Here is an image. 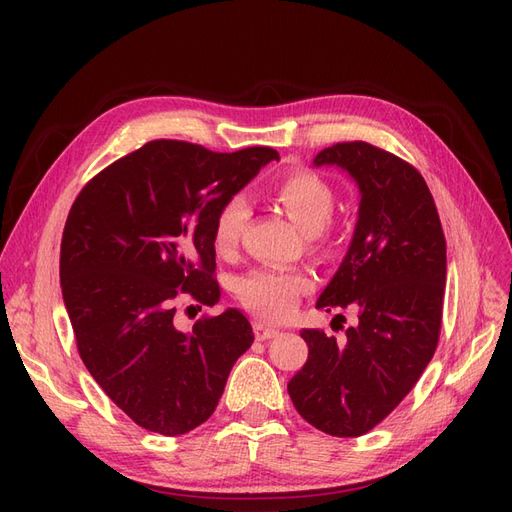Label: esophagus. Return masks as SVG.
<instances>
[{
    "label": "esophagus",
    "instance_id": "obj_1",
    "mask_svg": "<svg viewBox=\"0 0 512 512\" xmlns=\"http://www.w3.org/2000/svg\"><path fill=\"white\" fill-rule=\"evenodd\" d=\"M254 333H256V339L265 342V339H271L277 335V329L269 327V324H265V322H254Z\"/></svg>",
    "mask_w": 512,
    "mask_h": 512
}]
</instances>
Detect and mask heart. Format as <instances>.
Returning <instances> with one entry per match:
<instances>
[{
    "mask_svg": "<svg viewBox=\"0 0 512 512\" xmlns=\"http://www.w3.org/2000/svg\"><path fill=\"white\" fill-rule=\"evenodd\" d=\"M273 198L288 213L307 237L318 239L329 226L335 211V194L329 183L309 170H294L273 185ZM250 220V203L241 194L228 196L213 220V245L220 254H228L239 245L243 230ZM309 288V277L303 273L258 269L243 275L237 290L243 305L260 318L280 322L292 314L303 292Z\"/></svg>",
    "mask_w": 512,
    "mask_h": 512,
    "instance_id": "heart-1",
    "label": "heart"
}]
</instances>
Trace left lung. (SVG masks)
<instances>
[{"label": "left lung", "instance_id": "obj_1", "mask_svg": "<svg viewBox=\"0 0 512 512\" xmlns=\"http://www.w3.org/2000/svg\"><path fill=\"white\" fill-rule=\"evenodd\" d=\"M314 166H337L359 185L348 252L316 307H354L344 342L303 329L309 354L288 382L294 408L337 438L374 429L404 399L438 346L446 241L436 203L414 166L363 141L322 149Z\"/></svg>", "mask_w": 512, "mask_h": 512}]
</instances>
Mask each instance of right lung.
Instances as JSON below:
<instances>
[{"mask_svg": "<svg viewBox=\"0 0 512 512\" xmlns=\"http://www.w3.org/2000/svg\"><path fill=\"white\" fill-rule=\"evenodd\" d=\"M271 147L215 153L151 141L106 166L76 196L61 237L59 280L89 374L136 425L181 436L203 425L232 365L252 346L235 307L175 327L177 301H220L213 220Z\"/></svg>", "mask_w": 512, "mask_h": 512, "instance_id": "obj_1", "label": "right lung"}]
</instances>
